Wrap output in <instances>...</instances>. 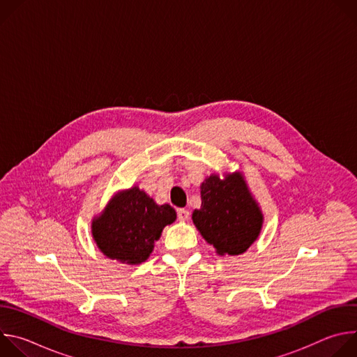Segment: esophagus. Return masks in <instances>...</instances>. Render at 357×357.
<instances>
[{"mask_svg":"<svg viewBox=\"0 0 357 357\" xmlns=\"http://www.w3.org/2000/svg\"><path fill=\"white\" fill-rule=\"evenodd\" d=\"M189 219V212L186 209H178V220L185 222Z\"/></svg>","mask_w":357,"mask_h":357,"instance_id":"1","label":"esophagus"}]
</instances>
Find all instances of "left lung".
<instances>
[{
  "mask_svg": "<svg viewBox=\"0 0 357 357\" xmlns=\"http://www.w3.org/2000/svg\"><path fill=\"white\" fill-rule=\"evenodd\" d=\"M200 197L202 206L193 211L192 220L219 256H238L259 238L264 215L243 172L206 176Z\"/></svg>",
  "mask_w": 357,
  "mask_h": 357,
  "instance_id": "left-lung-1",
  "label": "left lung"
}]
</instances>
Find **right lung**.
Returning <instances> with one entry per match:
<instances>
[{
	"label": "right lung",
	"instance_id": "1",
	"mask_svg": "<svg viewBox=\"0 0 357 357\" xmlns=\"http://www.w3.org/2000/svg\"><path fill=\"white\" fill-rule=\"evenodd\" d=\"M175 220L171 205H158L146 192L131 186L117 192L93 218L91 236L107 259L137 266L148 260L164 227Z\"/></svg>",
	"mask_w": 357,
	"mask_h": 357
}]
</instances>
